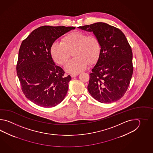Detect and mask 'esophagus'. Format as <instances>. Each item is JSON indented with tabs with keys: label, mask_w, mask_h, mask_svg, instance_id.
Here are the masks:
<instances>
[{
	"label": "esophagus",
	"mask_w": 153,
	"mask_h": 153,
	"mask_svg": "<svg viewBox=\"0 0 153 153\" xmlns=\"http://www.w3.org/2000/svg\"><path fill=\"white\" fill-rule=\"evenodd\" d=\"M78 75V74H72L71 75L72 78H74L75 76H77Z\"/></svg>",
	"instance_id": "esophagus-1"
}]
</instances>
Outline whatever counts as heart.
Masks as SVG:
<instances>
[{"label": "heart", "mask_w": 153, "mask_h": 153, "mask_svg": "<svg viewBox=\"0 0 153 153\" xmlns=\"http://www.w3.org/2000/svg\"><path fill=\"white\" fill-rule=\"evenodd\" d=\"M73 51L74 58L66 64L65 69L69 73L78 74L85 70L88 63L93 64L97 60L100 42L96 36L74 31L65 36L61 42H53L50 50L54 62L62 65L68 61Z\"/></svg>", "instance_id": "heart-1"}]
</instances>
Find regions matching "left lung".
Listing matches in <instances>:
<instances>
[{
	"label": "left lung",
	"mask_w": 153,
	"mask_h": 153,
	"mask_svg": "<svg viewBox=\"0 0 153 153\" xmlns=\"http://www.w3.org/2000/svg\"><path fill=\"white\" fill-rule=\"evenodd\" d=\"M78 28L93 32L101 45L97 62L92 69L88 90L96 100L111 103L123 97L133 73L132 52L122 31L97 22Z\"/></svg>",
	"instance_id": "1"
}]
</instances>
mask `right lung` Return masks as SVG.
I'll use <instances>...</instances> for the list:
<instances>
[{"instance_id":"obj_1","label":"right lung","mask_w":153,"mask_h":153,"mask_svg":"<svg viewBox=\"0 0 153 153\" xmlns=\"http://www.w3.org/2000/svg\"><path fill=\"white\" fill-rule=\"evenodd\" d=\"M75 27L45 26L34 30L20 46L17 64V76L23 94L40 107L59 104L68 89L70 75L55 65L50 55L52 43Z\"/></svg>"}]
</instances>
